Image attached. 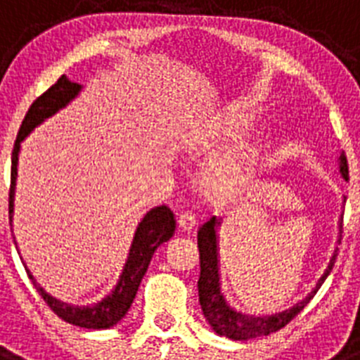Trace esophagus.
Instances as JSON below:
<instances>
[{
  "label": "esophagus",
  "mask_w": 360,
  "mask_h": 360,
  "mask_svg": "<svg viewBox=\"0 0 360 360\" xmlns=\"http://www.w3.org/2000/svg\"><path fill=\"white\" fill-rule=\"evenodd\" d=\"M196 225V218L193 212H182V214L178 216V229L180 231H191V229H195Z\"/></svg>",
  "instance_id": "1"
}]
</instances>
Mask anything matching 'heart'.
<instances>
[{
	"instance_id": "1",
	"label": "heart",
	"mask_w": 360,
	"mask_h": 360,
	"mask_svg": "<svg viewBox=\"0 0 360 360\" xmlns=\"http://www.w3.org/2000/svg\"><path fill=\"white\" fill-rule=\"evenodd\" d=\"M249 129V122L238 111H227L216 128L189 142L191 151L196 155H212L232 142L241 141ZM256 167V149L241 142L216 160L202 178V189L209 200L216 203H229L240 198L249 186Z\"/></svg>"
}]
</instances>
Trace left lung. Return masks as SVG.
I'll list each match as a JSON object with an SVG mask.
<instances>
[{
  "label": "left lung",
  "mask_w": 360,
  "mask_h": 360,
  "mask_svg": "<svg viewBox=\"0 0 360 360\" xmlns=\"http://www.w3.org/2000/svg\"><path fill=\"white\" fill-rule=\"evenodd\" d=\"M339 169L345 178H348V160L346 155L342 153L339 157ZM346 202V198H345ZM218 225L219 219L212 216L209 221L198 229V250H200V279H198V297L200 304H202L203 316L209 321L218 335L229 337L234 341H250L256 337L269 335L278 330L285 328L299 311L303 310L311 297L317 294L324 279L328 278L330 272L333 269V263L337 259V250L333 252L332 259H330L328 269L324 270V274L317 281L316 288L297 304H294L288 310L278 311L272 316H249V314H241V311L234 310L231 304L225 301L224 294H221V287H219V269H218ZM341 231H342V219H341ZM341 243V238H339Z\"/></svg>",
  "instance_id": "8db88e82"
}]
</instances>
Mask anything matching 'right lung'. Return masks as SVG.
Here are the masks:
<instances>
[{"label": "right lung", "mask_w": 360, "mask_h": 360, "mask_svg": "<svg viewBox=\"0 0 360 360\" xmlns=\"http://www.w3.org/2000/svg\"><path fill=\"white\" fill-rule=\"evenodd\" d=\"M82 86L77 82H72L66 79V75H61L57 79L53 86H50L49 90L32 103L28 108L27 115H25L21 128H19L18 136H15L14 149H12V167H11V193H8V218L12 221V212H14V191H15V178H18V158L19 149H21V142L25 141V136L32 131V129L39 126L44 119L52 117L53 113L65 108L66 104L75 98L81 91ZM176 229V221H174V214L167 205H160L155 207L142 218L135 231V238H133L131 249H129L128 262L124 265L122 274H120L117 287L111 290L110 295L95 303L91 307H73V304L59 301V299L52 297L49 292H44L39 287V283L34 279L30 274V270L25 265L28 278H30L32 285L36 287L41 297L46 301L56 316L61 317L63 321L81 328L88 330H103L115 326L126 314H128L129 307H131L133 299H135L139 285H141L142 278H144L146 270H148L149 262H151L155 250L160 247L162 243L169 241L171 236L174 234Z\"/></svg>", "instance_id": "1"}]
</instances>
